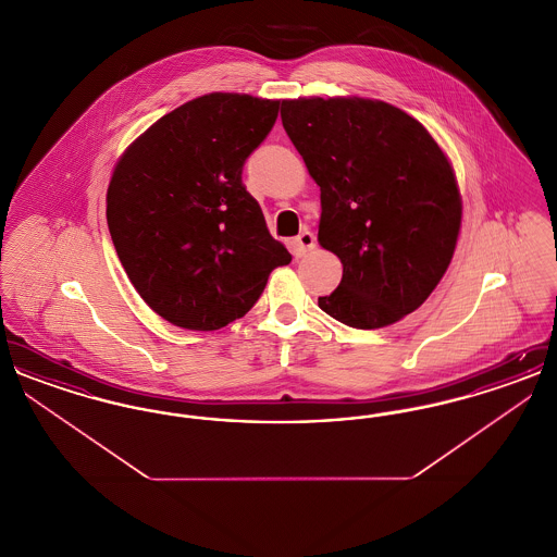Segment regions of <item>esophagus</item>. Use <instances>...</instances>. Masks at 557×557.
<instances>
[{
	"label": "esophagus",
	"instance_id": "1",
	"mask_svg": "<svg viewBox=\"0 0 557 557\" xmlns=\"http://www.w3.org/2000/svg\"><path fill=\"white\" fill-rule=\"evenodd\" d=\"M315 248V236L311 232H300L296 238L292 239V252L296 257H305L307 252H311Z\"/></svg>",
	"mask_w": 557,
	"mask_h": 557
}]
</instances>
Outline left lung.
<instances>
[{"mask_svg":"<svg viewBox=\"0 0 557 557\" xmlns=\"http://www.w3.org/2000/svg\"><path fill=\"white\" fill-rule=\"evenodd\" d=\"M282 123L321 189L319 244L343 263L319 309L357 330L413 313L443 280L461 227L445 152L380 100H284Z\"/></svg>","mask_w":557,"mask_h":557,"instance_id":"1","label":"left lung"}]
</instances>
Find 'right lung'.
I'll return each instance as SVG.
<instances>
[{
  "label": "right lung",
  "instance_id": "1",
  "mask_svg": "<svg viewBox=\"0 0 557 557\" xmlns=\"http://www.w3.org/2000/svg\"><path fill=\"white\" fill-rule=\"evenodd\" d=\"M280 102L209 94L164 114L116 162L110 238L133 288L173 325L211 332L246 315L292 255L242 184Z\"/></svg>",
  "mask_w": 557,
  "mask_h": 557
}]
</instances>
